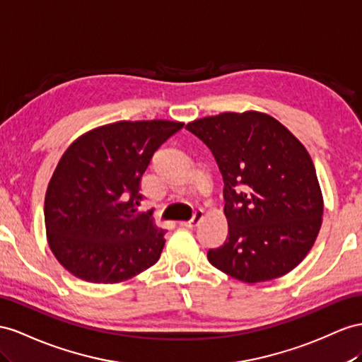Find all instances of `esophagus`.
Masks as SVG:
<instances>
[{
    "label": "esophagus",
    "mask_w": 362,
    "mask_h": 362,
    "mask_svg": "<svg viewBox=\"0 0 362 362\" xmlns=\"http://www.w3.org/2000/svg\"><path fill=\"white\" fill-rule=\"evenodd\" d=\"M202 217H203V211H202V209H196V211H194L192 217H191L188 221H182L180 225H182L183 228H194V226L199 225V221L202 220Z\"/></svg>",
    "instance_id": "obj_1"
}]
</instances>
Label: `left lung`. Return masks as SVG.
I'll list each match as a JSON object with an SVG mask.
<instances>
[{
  "mask_svg": "<svg viewBox=\"0 0 362 362\" xmlns=\"http://www.w3.org/2000/svg\"><path fill=\"white\" fill-rule=\"evenodd\" d=\"M187 128L209 148L225 183L228 237L209 249V263L245 283L291 272L322 221V194L308 150L258 111L203 117Z\"/></svg>",
  "mask_w": 362,
  "mask_h": 362,
  "instance_id": "8db88e82",
  "label": "left lung"
}]
</instances>
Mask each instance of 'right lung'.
I'll return each instance as SVG.
<instances>
[{"mask_svg":"<svg viewBox=\"0 0 362 362\" xmlns=\"http://www.w3.org/2000/svg\"><path fill=\"white\" fill-rule=\"evenodd\" d=\"M183 128L171 120H119L73 142L45 192L44 220L57 260L81 280L113 284L160 258L165 229L139 212L141 180L159 146Z\"/></svg>","mask_w":362,"mask_h":362,"instance_id":"right-lung-1","label":"right lung"}]
</instances>
